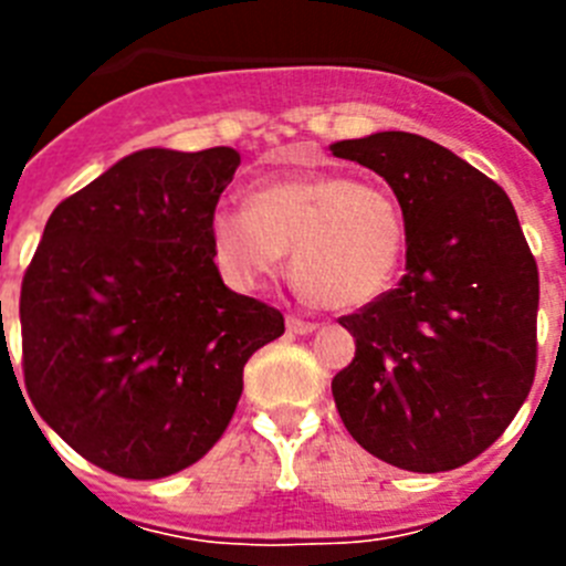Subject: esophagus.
I'll use <instances>...</instances> for the list:
<instances>
[{"label":"esophagus","instance_id":"obj_1","mask_svg":"<svg viewBox=\"0 0 566 566\" xmlns=\"http://www.w3.org/2000/svg\"><path fill=\"white\" fill-rule=\"evenodd\" d=\"M286 328L292 334H312L317 328V323H308V319H300V317H286Z\"/></svg>","mask_w":566,"mask_h":566}]
</instances>
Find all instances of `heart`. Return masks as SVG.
Returning <instances> with one entry per match:
<instances>
[{"label":"heart","instance_id":"b5f03b06","mask_svg":"<svg viewBox=\"0 0 566 566\" xmlns=\"http://www.w3.org/2000/svg\"><path fill=\"white\" fill-rule=\"evenodd\" d=\"M214 260L238 289L277 277L292 249L297 286L334 312L363 308L391 286L405 252L397 198L343 172L269 181L249 203L212 214Z\"/></svg>","mask_w":566,"mask_h":566}]
</instances>
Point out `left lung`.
I'll return each instance as SVG.
<instances>
[{"label": "left lung", "instance_id": "left-lung-1", "mask_svg": "<svg viewBox=\"0 0 566 566\" xmlns=\"http://www.w3.org/2000/svg\"><path fill=\"white\" fill-rule=\"evenodd\" d=\"M382 175L405 218V274L357 314L332 379L343 424L394 468L442 473L504 433L536 377L538 269L507 192L413 133L332 144Z\"/></svg>", "mask_w": 566, "mask_h": 566}]
</instances>
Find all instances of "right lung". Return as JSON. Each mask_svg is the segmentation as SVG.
Segmentation results:
<instances>
[{
	"mask_svg": "<svg viewBox=\"0 0 566 566\" xmlns=\"http://www.w3.org/2000/svg\"><path fill=\"white\" fill-rule=\"evenodd\" d=\"M232 147H149L53 209L19 297L39 417L87 462L164 479L227 431L243 365L283 314L223 286L212 214Z\"/></svg>",
	"mask_w": 566,
	"mask_h": 566,
	"instance_id": "obj_1",
	"label": "right lung"
}]
</instances>
